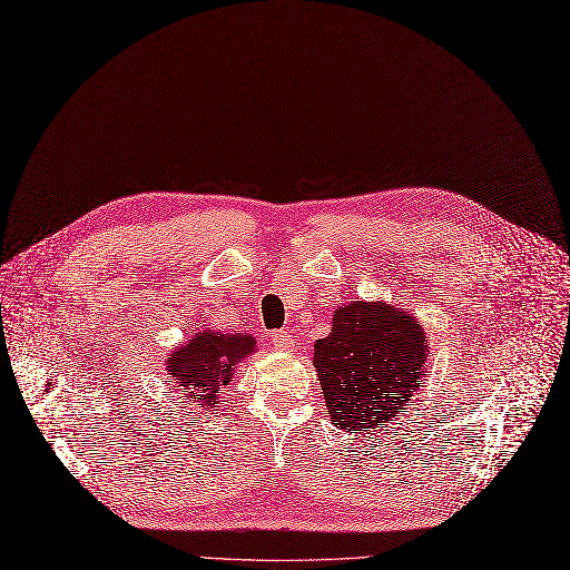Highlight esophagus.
Wrapping results in <instances>:
<instances>
[{"label":"esophagus","instance_id":"1","mask_svg":"<svg viewBox=\"0 0 570 570\" xmlns=\"http://www.w3.org/2000/svg\"><path fill=\"white\" fill-rule=\"evenodd\" d=\"M272 344H274V348H278V352H289V348L294 346V340L287 331H274L272 333Z\"/></svg>","mask_w":570,"mask_h":570}]
</instances>
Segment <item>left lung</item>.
Here are the masks:
<instances>
[{
	"label": "left lung",
	"mask_w": 570,
	"mask_h": 570,
	"mask_svg": "<svg viewBox=\"0 0 570 570\" xmlns=\"http://www.w3.org/2000/svg\"><path fill=\"white\" fill-rule=\"evenodd\" d=\"M426 361L420 322L385 303L354 301L315 342V367L335 426L370 431L409 406ZM379 431V429H376Z\"/></svg>",
	"instance_id": "obj_1"
}]
</instances>
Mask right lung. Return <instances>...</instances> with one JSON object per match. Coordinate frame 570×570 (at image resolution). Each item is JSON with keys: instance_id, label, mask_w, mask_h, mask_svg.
<instances>
[{"instance_id": "1", "label": "right lung", "mask_w": 570, "mask_h": 570, "mask_svg": "<svg viewBox=\"0 0 570 570\" xmlns=\"http://www.w3.org/2000/svg\"><path fill=\"white\" fill-rule=\"evenodd\" d=\"M255 352L253 335L198 333L166 363L173 390H183L200 409H216L224 385L230 383L235 365Z\"/></svg>"}]
</instances>
